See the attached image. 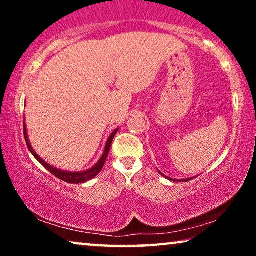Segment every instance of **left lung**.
<instances>
[{
	"label": "left lung",
	"instance_id": "left-lung-1",
	"mask_svg": "<svg viewBox=\"0 0 256 256\" xmlns=\"http://www.w3.org/2000/svg\"><path fill=\"white\" fill-rule=\"evenodd\" d=\"M158 172H160V171H158ZM162 174V176H164L163 174ZM164 177L168 178V180H172V182H188V180H194V178H186V180H172V178H169V177H166V176H164Z\"/></svg>",
	"mask_w": 256,
	"mask_h": 256
}]
</instances>
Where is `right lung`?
Returning <instances> with one entry per match:
<instances>
[{
    "mask_svg": "<svg viewBox=\"0 0 256 256\" xmlns=\"http://www.w3.org/2000/svg\"><path fill=\"white\" fill-rule=\"evenodd\" d=\"M23 126H24V138H26L28 149H29L30 152L34 156V158H36L38 162H40L42 166L45 168V169L50 171V172L54 174V176L59 178V180L66 182V183H71V184L85 183V182L92 180V178L96 177V174H99L101 170H102L104 164V162H106V160H107V157H108V152H110L112 142H113L114 136H115V134H116L118 130V129H115V130L110 135V138H108L107 142H106V146H104V150L102 156H101V158L99 160H98V163L96 164V166H93L92 168H90V169L86 170V171H80V172H71V171L59 170V169H57V168H54L52 166H50V164H48L46 162H45L43 158H40V157L37 155L36 152H34V148L30 144L29 138H28V132H26V122H24Z\"/></svg>",
    "mask_w": 256,
    "mask_h": 256,
    "instance_id": "right-lung-1",
    "label": "right lung"
}]
</instances>
